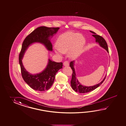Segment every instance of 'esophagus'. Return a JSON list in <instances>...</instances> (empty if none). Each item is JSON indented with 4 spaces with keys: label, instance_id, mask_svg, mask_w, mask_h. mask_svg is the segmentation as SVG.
Listing matches in <instances>:
<instances>
[{
    "label": "esophagus",
    "instance_id": "34e87169",
    "mask_svg": "<svg viewBox=\"0 0 126 126\" xmlns=\"http://www.w3.org/2000/svg\"><path fill=\"white\" fill-rule=\"evenodd\" d=\"M63 65L65 67H67L69 65V63L68 61H65L63 63Z\"/></svg>",
    "mask_w": 126,
    "mask_h": 126
}]
</instances>
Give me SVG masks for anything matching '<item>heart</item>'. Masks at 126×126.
<instances>
[{"label":"heart","instance_id":"heart-1","mask_svg":"<svg viewBox=\"0 0 126 126\" xmlns=\"http://www.w3.org/2000/svg\"><path fill=\"white\" fill-rule=\"evenodd\" d=\"M85 44L86 40L83 35L72 32H65L58 38L54 52L59 55L67 52L70 59H77L81 54Z\"/></svg>","mask_w":126,"mask_h":126}]
</instances>
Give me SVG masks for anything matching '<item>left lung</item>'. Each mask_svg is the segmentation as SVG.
I'll return each mask as SVG.
<instances>
[{
	"label": "left lung",
	"instance_id": "1",
	"mask_svg": "<svg viewBox=\"0 0 126 126\" xmlns=\"http://www.w3.org/2000/svg\"><path fill=\"white\" fill-rule=\"evenodd\" d=\"M90 32L93 33V36L95 38L96 42L101 47L106 49L107 52L109 53L108 46L105 40L101 36L96 34L95 32H94L93 31H90ZM75 63V60L71 62L70 63V67H71L73 72L72 74V79L71 81V85L72 88L75 91L79 93H86L93 91L94 89L98 88L103 82L105 79L106 77V76L104 78L103 80L100 83H99L98 84H96V85L91 86H84V85L81 84L77 78V75L75 71V69L74 68Z\"/></svg>",
	"mask_w": 126,
	"mask_h": 126
}]
</instances>
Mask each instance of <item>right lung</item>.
Listing matches in <instances>:
<instances>
[{
    "instance_id": "right-lung-1",
    "label": "right lung",
    "mask_w": 126,
    "mask_h": 126,
    "mask_svg": "<svg viewBox=\"0 0 126 126\" xmlns=\"http://www.w3.org/2000/svg\"><path fill=\"white\" fill-rule=\"evenodd\" d=\"M59 29V28L39 27L29 35L23 42L19 59L21 74L25 81L34 90L40 91L48 90L54 83L56 74L62 68L63 63L54 62L49 59L47 66L42 72L32 74L28 72L23 64L24 55L30 46L35 43L43 45L48 50L52 51L50 39Z\"/></svg>"
}]
</instances>
